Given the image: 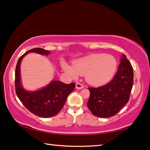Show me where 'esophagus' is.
<instances>
[{"instance_id": "34e87169", "label": "esophagus", "mask_w": 150, "mask_h": 150, "mask_svg": "<svg viewBox=\"0 0 150 150\" xmlns=\"http://www.w3.org/2000/svg\"><path fill=\"white\" fill-rule=\"evenodd\" d=\"M76 88L77 89H78V90L82 89V88H84V85H83L82 84H81V83L77 82L76 84Z\"/></svg>"}]
</instances>
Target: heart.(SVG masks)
<instances>
[{"label": "heart", "instance_id": "1", "mask_svg": "<svg viewBox=\"0 0 150 150\" xmlns=\"http://www.w3.org/2000/svg\"><path fill=\"white\" fill-rule=\"evenodd\" d=\"M62 68L71 76L86 74L90 83L102 85L108 82L114 76L117 69V61L112 55L93 54L78 59L73 66L64 63Z\"/></svg>", "mask_w": 150, "mask_h": 150}]
</instances>
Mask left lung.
Here are the masks:
<instances>
[{
  "label": "left lung",
  "mask_w": 150,
  "mask_h": 150,
  "mask_svg": "<svg viewBox=\"0 0 150 150\" xmlns=\"http://www.w3.org/2000/svg\"><path fill=\"white\" fill-rule=\"evenodd\" d=\"M133 69L126 56L123 54L117 73L108 84L89 88L88 108L99 117L114 116L129 101L133 87Z\"/></svg>",
  "instance_id": "1"
}]
</instances>
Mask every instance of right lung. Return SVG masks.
<instances>
[{"label":"right lung","instance_id":"right-lung-1","mask_svg":"<svg viewBox=\"0 0 150 150\" xmlns=\"http://www.w3.org/2000/svg\"><path fill=\"white\" fill-rule=\"evenodd\" d=\"M29 52L48 56L50 51L40 48L32 49L22 55L16 64L15 70V90L19 100L29 111L42 117H50L58 114L75 88V83L66 84L60 81H52L46 87L36 91L24 90L21 84L20 66L23 58Z\"/></svg>","mask_w":150,"mask_h":150}]
</instances>
